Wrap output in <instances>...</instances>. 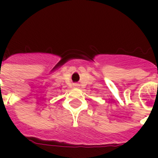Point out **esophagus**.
<instances>
[{
    "mask_svg": "<svg viewBox=\"0 0 158 158\" xmlns=\"http://www.w3.org/2000/svg\"><path fill=\"white\" fill-rule=\"evenodd\" d=\"M78 86H79L78 84H73V87H78Z\"/></svg>",
    "mask_w": 158,
    "mask_h": 158,
    "instance_id": "esophagus-1",
    "label": "esophagus"
}]
</instances>
